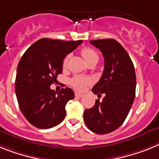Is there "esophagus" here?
I'll list each match as a JSON object with an SVG mask.
<instances>
[{
    "mask_svg": "<svg viewBox=\"0 0 159 159\" xmlns=\"http://www.w3.org/2000/svg\"><path fill=\"white\" fill-rule=\"evenodd\" d=\"M82 96H83L82 93H78V92H75V97H77V98H81Z\"/></svg>",
    "mask_w": 159,
    "mask_h": 159,
    "instance_id": "34e87169",
    "label": "esophagus"
}]
</instances>
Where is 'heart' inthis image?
Returning a JSON list of instances; mask_svg holds the SVG:
<instances>
[{
    "label": "heart",
    "mask_w": 159,
    "mask_h": 159,
    "mask_svg": "<svg viewBox=\"0 0 159 159\" xmlns=\"http://www.w3.org/2000/svg\"><path fill=\"white\" fill-rule=\"evenodd\" d=\"M81 56L83 57V58L85 59V61L91 60V59H98V56L97 54L93 49H90V48H84L81 51ZM68 64V57H66V58L63 60L62 66L64 68H66ZM90 81L89 78L82 77V76H75L74 78L70 80V85L74 88H75L78 90H84L85 87L89 84Z\"/></svg>",
    "instance_id": "1"
}]
</instances>
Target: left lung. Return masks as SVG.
<instances>
[{
	"instance_id": "obj_1",
	"label": "left lung",
	"mask_w": 159,
	"mask_h": 159,
	"mask_svg": "<svg viewBox=\"0 0 159 159\" xmlns=\"http://www.w3.org/2000/svg\"><path fill=\"white\" fill-rule=\"evenodd\" d=\"M89 42L100 49L105 59L103 74L92 91L95 94L104 93L105 97L84 111V121L92 132L106 134L118 129L129 114L135 98L134 66L127 52L116 40Z\"/></svg>"
}]
</instances>
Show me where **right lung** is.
Here are the masks:
<instances>
[{"instance_id":"obj_1","label":"right lung","mask_w":159,"mask_h":159,"mask_svg":"<svg viewBox=\"0 0 159 159\" xmlns=\"http://www.w3.org/2000/svg\"><path fill=\"white\" fill-rule=\"evenodd\" d=\"M82 41L42 38L21 57L16 70L15 91L19 107L30 124L49 129L66 117V103L74 99L73 89L66 87L59 93L50 89L62 73L63 59Z\"/></svg>"}]
</instances>
